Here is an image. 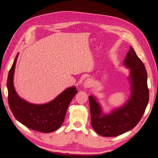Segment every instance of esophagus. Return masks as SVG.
Returning <instances> with one entry per match:
<instances>
[{"instance_id":"obj_1","label":"esophagus","mask_w":158,"mask_h":158,"mask_svg":"<svg viewBox=\"0 0 158 158\" xmlns=\"http://www.w3.org/2000/svg\"><path fill=\"white\" fill-rule=\"evenodd\" d=\"M93 80L91 78H87L85 80L84 83V87L85 88H90L93 85Z\"/></svg>"}]
</instances>
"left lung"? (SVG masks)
<instances>
[{
    "instance_id": "1",
    "label": "left lung",
    "mask_w": 158,
    "mask_h": 158,
    "mask_svg": "<svg viewBox=\"0 0 158 158\" xmlns=\"http://www.w3.org/2000/svg\"><path fill=\"white\" fill-rule=\"evenodd\" d=\"M123 64L130 69L129 79L131 94L123 106L115 109L109 114H104L96 98L89 96L92 127L102 136L114 137L132 129L141 120L148 103L147 71L131 46Z\"/></svg>"
}]
</instances>
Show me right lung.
I'll return each mask as SVG.
<instances>
[{
    "instance_id": "add662e5",
    "label": "right lung",
    "mask_w": 158,
    "mask_h": 158,
    "mask_svg": "<svg viewBox=\"0 0 158 158\" xmlns=\"http://www.w3.org/2000/svg\"><path fill=\"white\" fill-rule=\"evenodd\" d=\"M18 55L9 71L7 80L10 108L19 122L30 129L44 133L53 132L63 123L67 109L78 91L71 87L47 103L33 104L23 100L17 94L13 85V76Z\"/></svg>"
}]
</instances>
